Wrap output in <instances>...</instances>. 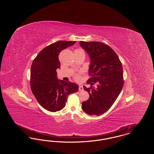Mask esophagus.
<instances>
[{"mask_svg":"<svg viewBox=\"0 0 154 154\" xmlns=\"http://www.w3.org/2000/svg\"><path fill=\"white\" fill-rule=\"evenodd\" d=\"M79 91H82L84 90V88H83L82 85H80V86H79Z\"/></svg>","mask_w":154,"mask_h":154,"instance_id":"1","label":"esophagus"}]
</instances>
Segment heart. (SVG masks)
I'll list each match as a JSON object with an SVG mask.
<instances>
[{
  "label": "heart",
  "mask_w": 154,
  "mask_h": 154,
  "mask_svg": "<svg viewBox=\"0 0 154 154\" xmlns=\"http://www.w3.org/2000/svg\"><path fill=\"white\" fill-rule=\"evenodd\" d=\"M82 50L79 49V50ZM75 79L76 80H79L80 79V75H75Z\"/></svg>",
  "instance_id": "b5f03b06"
}]
</instances>
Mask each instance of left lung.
Wrapping results in <instances>:
<instances>
[{
	"mask_svg": "<svg viewBox=\"0 0 154 154\" xmlns=\"http://www.w3.org/2000/svg\"><path fill=\"white\" fill-rule=\"evenodd\" d=\"M81 47L90 58L88 81L91 87L84 89L89 97L82 103V109L89 115L99 116L106 112L116 100L124 86L123 69L116 53L100 42H80ZM96 82L97 88L92 85Z\"/></svg>",
	"mask_w": 154,
	"mask_h": 154,
	"instance_id": "8db88e82",
	"label": "left lung"
}]
</instances>
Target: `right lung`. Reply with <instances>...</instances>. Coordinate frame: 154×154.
<instances>
[{"mask_svg": "<svg viewBox=\"0 0 154 154\" xmlns=\"http://www.w3.org/2000/svg\"><path fill=\"white\" fill-rule=\"evenodd\" d=\"M76 42L58 41L45 47L33 60L30 69V87L37 102L45 110L56 112L66 105L67 97L79 91V85L59 80V52Z\"/></svg>", "mask_w": 154, "mask_h": 154, "instance_id": "obj_1", "label": "right lung"}]
</instances>
